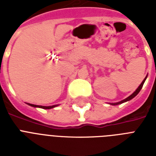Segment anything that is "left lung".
I'll use <instances>...</instances> for the list:
<instances>
[{
	"instance_id": "obj_1",
	"label": "left lung",
	"mask_w": 156,
	"mask_h": 156,
	"mask_svg": "<svg viewBox=\"0 0 156 156\" xmlns=\"http://www.w3.org/2000/svg\"><path fill=\"white\" fill-rule=\"evenodd\" d=\"M147 77H146V78H144V80H143V82H142V83H141V84H140V86H139V87H138L137 88V90H136L135 91H134V92H133V94H132V95H129V97H127V98H126V99H125V100H121V101H120V102L112 103V104H112V105H118V104H122V103L127 102V101H129V100H132L133 98L135 97L136 95H138V93H139V91H140V90H141L142 87H143V84H144V83H145V80H146V79H147Z\"/></svg>"
}]
</instances>
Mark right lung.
Instances as JSON below:
<instances>
[{
	"label": "right lung",
	"instance_id": "1",
	"mask_svg": "<svg viewBox=\"0 0 156 156\" xmlns=\"http://www.w3.org/2000/svg\"><path fill=\"white\" fill-rule=\"evenodd\" d=\"M27 104L31 107H35V108H44V109H51L52 108H55L56 106H58V105H52V106H41V105H35V104Z\"/></svg>",
	"mask_w": 156,
	"mask_h": 156
}]
</instances>
